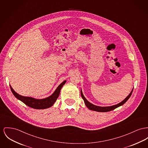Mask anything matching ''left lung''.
Instances as JSON below:
<instances>
[{
  "label": "left lung",
  "mask_w": 148,
  "mask_h": 148,
  "mask_svg": "<svg viewBox=\"0 0 148 148\" xmlns=\"http://www.w3.org/2000/svg\"><path fill=\"white\" fill-rule=\"evenodd\" d=\"M133 91V89H132L130 93L126 97V98H125V99H123L122 102L120 103H118V104H115L113 106H107V107H101V106H96L95 104H92L91 103H90L87 99L85 98V97L83 95V93H82V90L81 89L80 90V93H81V96L82 97V98L83 99L84 101V103L86 104V106L88 107V109L92 110V111H97V112H108L110 111L113 110L114 109L121 106L122 105L124 104L125 103H126V102L129 99V98L130 97V96L132 95Z\"/></svg>",
  "instance_id": "obj_1"
}]
</instances>
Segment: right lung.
I'll list each match as a JSON object with an SVG mask.
<instances>
[{
    "label": "right lung",
    "mask_w": 148,
    "mask_h": 148,
    "mask_svg": "<svg viewBox=\"0 0 148 148\" xmlns=\"http://www.w3.org/2000/svg\"><path fill=\"white\" fill-rule=\"evenodd\" d=\"M66 82V80H64L63 82H62L61 84L57 87L55 92L51 96L43 99H36L31 97L21 96L14 90V89L12 88L11 86H10V87L13 94L18 99L20 100L23 103H24L25 104H26L27 106L31 108L37 110H42L51 107L52 105L55 103V102H56V99H58L60 95L61 88L65 84Z\"/></svg>",
    "instance_id": "right-lung-1"
}]
</instances>
